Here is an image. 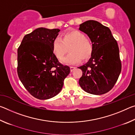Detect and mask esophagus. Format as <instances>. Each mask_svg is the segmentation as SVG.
<instances>
[{"label":"esophagus","instance_id":"1","mask_svg":"<svg viewBox=\"0 0 135 135\" xmlns=\"http://www.w3.org/2000/svg\"><path fill=\"white\" fill-rule=\"evenodd\" d=\"M75 69H76V68H75V67H70V71H71V72L73 71H74Z\"/></svg>","mask_w":135,"mask_h":135}]
</instances>
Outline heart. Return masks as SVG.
<instances>
[{
  "label": "heart",
  "instance_id": "b5f03b06",
  "mask_svg": "<svg viewBox=\"0 0 135 135\" xmlns=\"http://www.w3.org/2000/svg\"><path fill=\"white\" fill-rule=\"evenodd\" d=\"M54 55L59 61L62 60L69 49L70 55L64 59L67 64H77L88 61L92 58L94 47L92 43L87 39L86 35L78 30H73L63 36L62 39L56 38L52 45Z\"/></svg>",
  "mask_w": 135,
  "mask_h": 135
}]
</instances>
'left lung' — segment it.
<instances>
[{
    "instance_id": "left-lung-1",
    "label": "left lung",
    "mask_w": 135,
    "mask_h": 135,
    "mask_svg": "<svg viewBox=\"0 0 135 135\" xmlns=\"http://www.w3.org/2000/svg\"><path fill=\"white\" fill-rule=\"evenodd\" d=\"M79 30L88 35L94 47L92 58L79 67L83 72L79 84L90 94H104L113 89L122 70L117 42L108 27L94 20L81 24Z\"/></svg>"
}]
</instances>
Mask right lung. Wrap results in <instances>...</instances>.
<instances>
[{
    "label": "right lung",
    "instance_id": "obj_1",
    "mask_svg": "<svg viewBox=\"0 0 135 135\" xmlns=\"http://www.w3.org/2000/svg\"><path fill=\"white\" fill-rule=\"evenodd\" d=\"M59 29L38 28L26 35L18 48L17 73L24 88L38 99L58 95L70 72L58 61L52 45Z\"/></svg>",
    "mask_w": 135,
    "mask_h": 135
}]
</instances>
